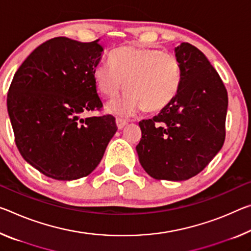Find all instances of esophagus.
Returning <instances> with one entry per match:
<instances>
[{
	"instance_id": "34e87169",
	"label": "esophagus",
	"mask_w": 251,
	"mask_h": 251,
	"mask_svg": "<svg viewBox=\"0 0 251 251\" xmlns=\"http://www.w3.org/2000/svg\"><path fill=\"white\" fill-rule=\"evenodd\" d=\"M127 124V121L124 118H116V125L118 127V129L124 128V126Z\"/></svg>"
}]
</instances>
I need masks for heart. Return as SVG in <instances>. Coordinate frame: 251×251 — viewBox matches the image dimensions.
I'll return each instance as SVG.
<instances>
[{"label":"heart","mask_w":251,"mask_h":251,"mask_svg":"<svg viewBox=\"0 0 251 251\" xmlns=\"http://www.w3.org/2000/svg\"><path fill=\"white\" fill-rule=\"evenodd\" d=\"M110 63L98 62L94 79L99 93L107 99L126 93L122 101L108 110L133 115L142 108L153 113L168 106L181 86V67L176 55L150 48L123 46L109 55Z\"/></svg>","instance_id":"obj_1"}]
</instances>
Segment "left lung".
Wrapping results in <instances>:
<instances>
[{"mask_svg":"<svg viewBox=\"0 0 251 251\" xmlns=\"http://www.w3.org/2000/svg\"><path fill=\"white\" fill-rule=\"evenodd\" d=\"M182 80L176 96L157 116L138 125L136 151L143 169L156 180L196 176L226 138L228 93L205 55L188 42L176 48Z\"/></svg>","mask_w":251,"mask_h":251,"instance_id":"left-lung-1","label":"left lung"}]
</instances>
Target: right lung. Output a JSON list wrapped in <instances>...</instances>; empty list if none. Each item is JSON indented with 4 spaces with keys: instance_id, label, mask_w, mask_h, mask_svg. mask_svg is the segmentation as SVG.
<instances>
[{
    "instance_id": "1",
    "label": "right lung",
    "mask_w": 251,
    "mask_h": 251,
    "mask_svg": "<svg viewBox=\"0 0 251 251\" xmlns=\"http://www.w3.org/2000/svg\"><path fill=\"white\" fill-rule=\"evenodd\" d=\"M102 52L98 40L53 38L39 46L14 75L7 111L15 144L22 157L48 177L87 176L116 133L111 115L79 117L102 108L94 79Z\"/></svg>"
}]
</instances>
